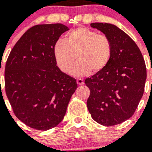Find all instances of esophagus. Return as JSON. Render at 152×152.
Segmentation results:
<instances>
[{
  "label": "esophagus",
  "instance_id": "obj_1",
  "mask_svg": "<svg viewBox=\"0 0 152 152\" xmlns=\"http://www.w3.org/2000/svg\"><path fill=\"white\" fill-rule=\"evenodd\" d=\"M77 84H79V85H83V84H84V81L83 79L78 78V79H77Z\"/></svg>",
  "mask_w": 152,
  "mask_h": 152
}]
</instances>
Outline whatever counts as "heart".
I'll return each mask as SVG.
<instances>
[{
    "mask_svg": "<svg viewBox=\"0 0 152 152\" xmlns=\"http://www.w3.org/2000/svg\"><path fill=\"white\" fill-rule=\"evenodd\" d=\"M112 53V42L108 36L86 27L70 31L53 49L56 64L64 73H68L76 57L78 58L71 72L77 77L89 75L91 71L94 73L101 72L110 61Z\"/></svg>",
    "mask_w": 152,
    "mask_h": 152,
    "instance_id": "obj_1",
    "label": "heart"
}]
</instances>
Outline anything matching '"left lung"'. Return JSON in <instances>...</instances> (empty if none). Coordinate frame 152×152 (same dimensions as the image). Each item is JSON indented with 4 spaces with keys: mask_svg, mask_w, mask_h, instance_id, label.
<instances>
[{
    "mask_svg": "<svg viewBox=\"0 0 152 152\" xmlns=\"http://www.w3.org/2000/svg\"><path fill=\"white\" fill-rule=\"evenodd\" d=\"M111 40L113 53L103 70L85 79L91 91L88 110L96 123L106 126L120 124L135 113L144 93L146 66L135 42L115 25L91 23Z\"/></svg>",
    "mask_w": 152,
    "mask_h": 152,
    "instance_id": "left-lung-1",
    "label": "left lung"
}]
</instances>
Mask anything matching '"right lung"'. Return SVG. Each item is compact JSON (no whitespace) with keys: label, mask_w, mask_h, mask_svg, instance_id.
Masks as SVG:
<instances>
[{"label":"right lung","mask_w":152,"mask_h":152,"mask_svg":"<svg viewBox=\"0 0 152 152\" xmlns=\"http://www.w3.org/2000/svg\"><path fill=\"white\" fill-rule=\"evenodd\" d=\"M68 27L61 23L31 27L13 46L5 66V91L15 116L37 130L59 124L77 88L76 80L63 73L53 49Z\"/></svg>","instance_id":"obj_1"}]
</instances>
